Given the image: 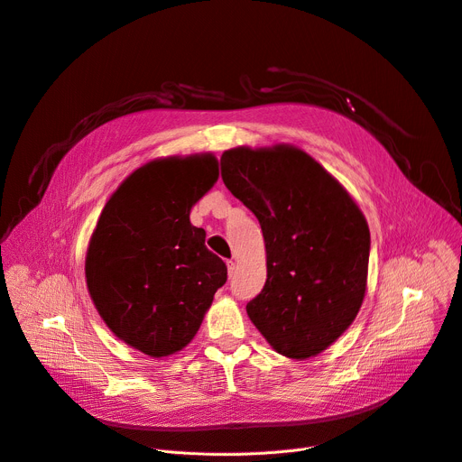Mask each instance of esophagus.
<instances>
[{
	"label": "esophagus",
	"mask_w": 462,
	"mask_h": 462,
	"mask_svg": "<svg viewBox=\"0 0 462 462\" xmlns=\"http://www.w3.org/2000/svg\"><path fill=\"white\" fill-rule=\"evenodd\" d=\"M235 263L233 261H227V273H229V277H233V273H235Z\"/></svg>",
	"instance_id": "obj_1"
}]
</instances>
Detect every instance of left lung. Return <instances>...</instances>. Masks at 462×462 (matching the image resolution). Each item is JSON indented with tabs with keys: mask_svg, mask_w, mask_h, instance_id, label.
<instances>
[{
	"mask_svg": "<svg viewBox=\"0 0 462 462\" xmlns=\"http://www.w3.org/2000/svg\"><path fill=\"white\" fill-rule=\"evenodd\" d=\"M222 180L257 217L266 282L245 305L277 353L309 359L355 320L368 282L370 229L359 205L303 150L238 146L222 153Z\"/></svg>",
	"mask_w": 462,
	"mask_h": 462,
	"instance_id": "obj_1",
	"label": "left lung"
}]
</instances>
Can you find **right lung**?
<instances>
[{
	"instance_id": "right-lung-1",
	"label": "right lung",
	"mask_w": 462,
	"mask_h": 462,
	"mask_svg": "<svg viewBox=\"0 0 462 462\" xmlns=\"http://www.w3.org/2000/svg\"><path fill=\"white\" fill-rule=\"evenodd\" d=\"M212 153L153 159L105 203L88 240L85 279L107 328L153 359L196 337L227 266L205 247L190 208L218 181Z\"/></svg>"
}]
</instances>
